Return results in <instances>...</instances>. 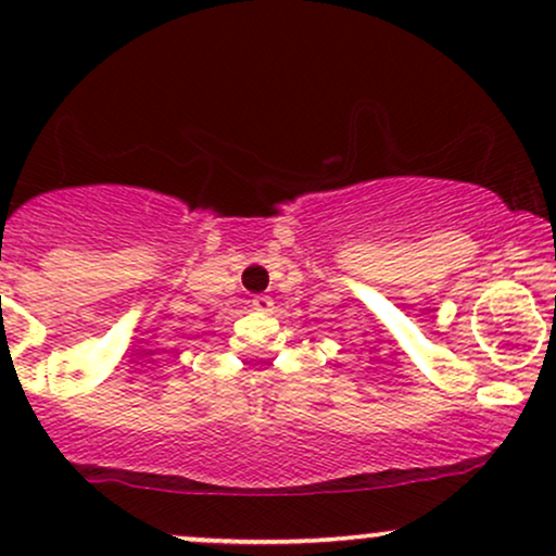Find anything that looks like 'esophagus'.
Wrapping results in <instances>:
<instances>
[{
	"instance_id": "obj_1",
	"label": "esophagus",
	"mask_w": 556,
	"mask_h": 556,
	"mask_svg": "<svg viewBox=\"0 0 556 556\" xmlns=\"http://www.w3.org/2000/svg\"><path fill=\"white\" fill-rule=\"evenodd\" d=\"M253 311H258V314H269V311L274 308V300L269 295H256L251 300Z\"/></svg>"
}]
</instances>
